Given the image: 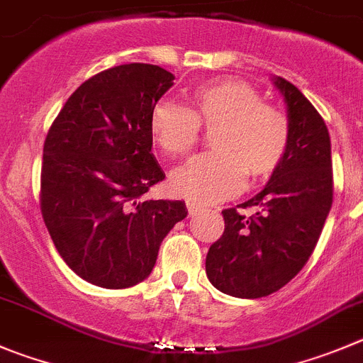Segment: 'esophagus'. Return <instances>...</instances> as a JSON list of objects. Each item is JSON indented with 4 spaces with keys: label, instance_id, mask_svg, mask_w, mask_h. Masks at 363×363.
I'll return each instance as SVG.
<instances>
[{
    "label": "esophagus",
    "instance_id": "34e87169",
    "mask_svg": "<svg viewBox=\"0 0 363 363\" xmlns=\"http://www.w3.org/2000/svg\"><path fill=\"white\" fill-rule=\"evenodd\" d=\"M187 210H189V216H196V213L201 212L203 206L198 205V203H194V201H187Z\"/></svg>",
    "mask_w": 363,
    "mask_h": 363
}]
</instances>
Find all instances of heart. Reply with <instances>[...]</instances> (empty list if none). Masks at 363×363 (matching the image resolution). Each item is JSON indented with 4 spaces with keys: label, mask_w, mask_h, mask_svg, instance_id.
<instances>
[{
    "label": "heart",
    "mask_w": 363,
    "mask_h": 363,
    "mask_svg": "<svg viewBox=\"0 0 363 363\" xmlns=\"http://www.w3.org/2000/svg\"><path fill=\"white\" fill-rule=\"evenodd\" d=\"M191 108L162 99L150 116L153 143L169 157H182L198 143L199 128L212 133L213 153L199 155L172 171L174 194L213 203L239 191L244 176H271L287 153L291 128L281 110L262 103L255 87L235 78L208 82L189 94Z\"/></svg>",
    "instance_id": "b5f03b06"
}]
</instances>
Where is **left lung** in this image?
I'll list each match as a JSON object with an SVG mask.
<instances>
[{"label": "left lung", "mask_w": 363, "mask_h": 363, "mask_svg": "<svg viewBox=\"0 0 363 363\" xmlns=\"http://www.w3.org/2000/svg\"><path fill=\"white\" fill-rule=\"evenodd\" d=\"M287 106V153L265 187L242 208L223 210L224 233L206 255L217 291L257 299L279 291L308 262L333 201L330 133L312 103L281 76L271 78Z\"/></svg>", "instance_id": "8db88e82"}]
</instances>
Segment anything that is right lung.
I'll return each instance as SVG.
<instances>
[{
  "label": "right lung",
  "instance_id": "obj_1",
  "mask_svg": "<svg viewBox=\"0 0 363 363\" xmlns=\"http://www.w3.org/2000/svg\"><path fill=\"white\" fill-rule=\"evenodd\" d=\"M151 64H124L76 89L44 143L40 210L55 247L85 281L133 287L162 240L187 217L184 201L144 199L165 178L151 153L150 116L174 85Z\"/></svg>",
  "mask_w": 363,
  "mask_h": 363
}]
</instances>
